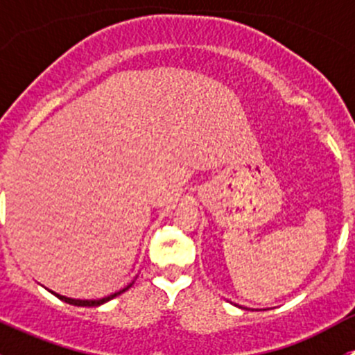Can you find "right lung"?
Wrapping results in <instances>:
<instances>
[{"label": "right lung", "mask_w": 355, "mask_h": 355, "mask_svg": "<svg viewBox=\"0 0 355 355\" xmlns=\"http://www.w3.org/2000/svg\"><path fill=\"white\" fill-rule=\"evenodd\" d=\"M130 287H132V284H130V285H127V287H125V288L118 290V292L111 293V295H108V297H103V299H98V300H80V299H70V297L60 295V293H56V292H51V293H53V295H56V297H58L60 300H63V302H67V304H71V306H80V307H96V306H101V304L108 302V300H111V299H114V297H116V295H120V293H123L125 290H128V288H130Z\"/></svg>", "instance_id": "obj_1"}]
</instances>
